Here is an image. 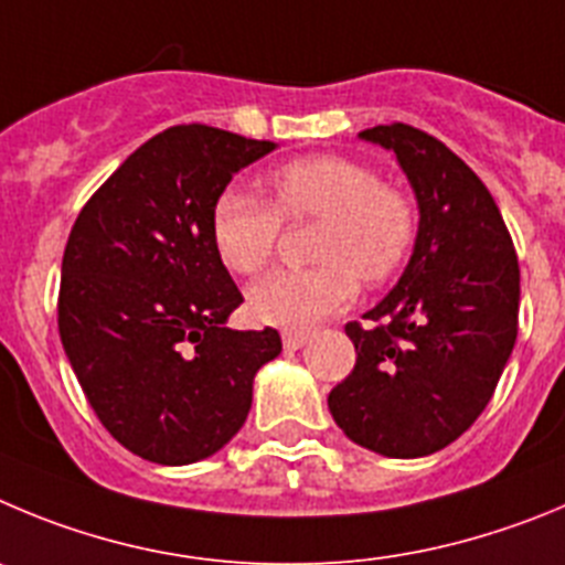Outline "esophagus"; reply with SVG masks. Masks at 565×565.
Masks as SVG:
<instances>
[{
    "mask_svg": "<svg viewBox=\"0 0 565 565\" xmlns=\"http://www.w3.org/2000/svg\"><path fill=\"white\" fill-rule=\"evenodd\" d=\"M281 340H284V349L295 352V349H301V345L307 343L309 334L307 332H295V329H287V332L281 334Z\"/></svg>",
    "mask_w": 565,
    "mask_h": 565,
    "instance_id": "obj_1",
    "label": "esophagus"
}]
</instances>
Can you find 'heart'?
Instances as JSON below:
<instances>
[{
  "label": "heart",
  "mask_w": 565,
  "mask_h": 565,
  "mask_svg": "<svg viewBox=\"0 0 565 565\" xmlns=\"http://www.w3.org/2000/svg\"><path fill=\"white\" fill-rule=\"evenodd\" d=\"M273 205L242 188H225L211 211L213 245L238 276L264 270L276 253L281 220H320L312 242L318 264L273 270L247 292L250 315L284 329H309L352 303L358 278L383 284L408 258L416 238L414 202L365 166L340 154H309L267 177Z\"/></svg>",
  "instance_id": "1"
}]
</instances>
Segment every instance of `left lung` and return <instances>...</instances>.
Returning a JSON list of instances; mask_svg holds the SVG:
<instances>
[{
  "label": "left lung",
  "instance_id": "8db88e82",
  "mask_svg": "<svg viewBox=\"0 0 565 565\" xmlns=\"http://www.w3.org/2000/svg\"><path fill=\"white\" fill-rule=\"evenodd\" d=\"M363 140L394 151L419 205L414 253L396 287L345 323L358 363L329 394L338 428L391 459L459 439L490 403L518 338L521 270L495 200L465 160L408 124Z\"/></svg>",
  "mask_w": 565,
  "mask_h": 565
}]
</instances>
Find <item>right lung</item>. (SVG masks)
<instances>
[{"mask_svg":"<svg viewBox=\"0 0 565 565\" xmlns=\"http://www.w3.org/2000/svg\"><path fill=\"white\" fill-rule=\"evenodd\" d=\"M276 143L171 126L124 160L78 213L61 262L58 332L86 399L126 450L154 465L213 456L245 425L276 329H227L245 301L211 211Z\"/></svg>","mask_w":565,"mask_h":565,"instance_id":"obj_1","label":"right lung"}]
</instances>
